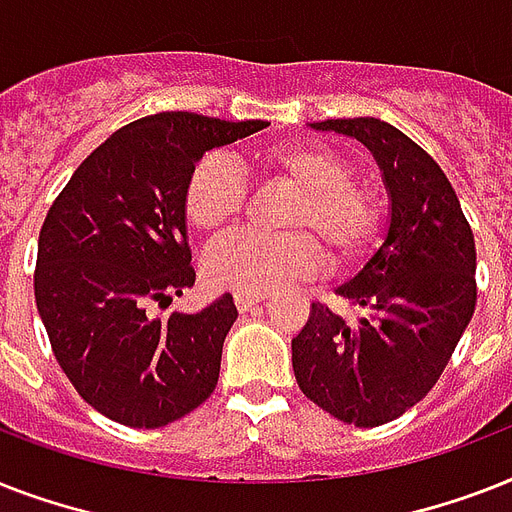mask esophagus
<instances>
[{"mask_svg": "<svg viewBox=\"0 0 512 512\" xmlns=\"http://www.w3.org/2000/svg\"><path fill=\"white\" fill-rule=\"evenodd\" d=\"M233 303H236L239 313H247V311H252L257 303H263V297L260 295H236L233 297Z\"/></svg>", "mask_w": 512, "mask_h": 512, "instance_id": "1", "label": "esophagus"}]
</instances>
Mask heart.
<instances>
[{
  "label": "heart",
  "instance_id": "1",
  "mask_svg": "<svg viewBox=\"0 0 512 512\" xmlns=\"http://www.w3.org/2000/svg\"><path fill=\"white\" fill-rule=\"evenodd\" d=\"M249 172L295 188L284 228L287 236H231L204 257L209 287L236 295H265L289 281L321 271L327 252L332 268L361 263L382 225L380 196L353 177V164L337 148L295 140L257 148ZM247 204L241 177L220 159L207 156L191 170L183 188V215L193 231L223 236L239 223Z\"/></svg>",
  "mask_w": 512,
  "mask_h": 512
}]
</instances>
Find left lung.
<instances>
[{"instance_id": "left-lung-1", "label": "left lung", "mask_w": 512, "mask_h": 512, "mask_svg": "<svg viewBox=\"0 0 512 512\" xmlns=\"http://www.w3.org/2000/svg\"><path fill=\"white\" fill-rule=\"evenodd\" d=\"M372 151L390 196L385 241L337 295L364 311L353 324L327 305L292 340L297 385L356 428L396 420L428 396L476 311V241L449 177L393 124L358 116L313 122Z\"/></svg>"}]
</instances>
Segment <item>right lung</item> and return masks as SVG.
<instances>
[{
    "label": "right lung",
    "instance_id": "right-lung-1",
    "mask_svg": "<svg viewBox=\"0 0 512 512\" xmlns=\"http://www.w3.org/2000/svg\"><path fill=\"white\" fill-rule=\"evenodd\" d=\"M263 127L188 111L143 116L100 143L52 201L36 249V308L60 369L108 420L162 428L212 396L239 316L233 297L199 313L148 308L196 281L183 215L191 170Z\"/></svg>",
    "mask_w": 512,
    "mask_h": 512
}]
</instances>
